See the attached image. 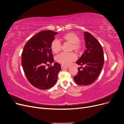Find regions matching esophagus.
I'll return each instance as SVG.
<instances>
[{
    "mask_svg": "<svg viewBox=\"0 0 124 124\" xmlns=\"http://www.w3.org/2000/svg\"><path fill=\"white\" fill-rule=\"evenodd\" d=\"M69 67L67 66H65L64 65H61V68L62 69H65V68H68Z\"/></svg>",
    "mask_w": 124,
    "mask_h": 124,
    "instance_id": "obj_1",
    "label": "esophagus"
}]
</instances>
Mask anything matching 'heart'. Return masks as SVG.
Segmentation results:
<instances>
[{"mask_svg":"<svg viewBox=\"0 0 124 124\" xmlns=\"http://www.w3.org/2000/svg\"><path fill=\"white\" fill-rule=\"evenodd\" d=\"M63 40L65 41L72 44L71 49L77 52L79 51L81 49V44L79 42L80 39L74 32H68L62 37ZM62 45L61 43L57 39L52 41L51 45L52 51L54 53H58L61 50ZM76 55L73 52L70 53H61L56 57V60L64 66H69L73 61L76 60Z\"/></svg>","mask_w":124,"mask_h":124,"instance_id":"obj_1","label":"heart"}]
</instances>
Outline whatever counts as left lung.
<instances>
[{
	"label": "left lung",
	"mask_w": 124,
	"mask_h": 124,
	"mask_svg": "<svg viewBox=\"0 0 124 124\" xmlns=\"http://www.w3.org/2000/svg\"><path fill=\"white\" fill-rule=\"evenodd\" d=\"M86 49L76 64L85 67L78 68L77 75L74 77L78 85H88L93 83L99 76L104 63L103 52L99 42L87 31L84 32ZM83 68L82 70L80 68Z\"/></svg>",
	"instance_id": "8db88e82"
}]
</instances>
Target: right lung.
<instances>
[{"mask_svg": "<svg viewBox=\"0 0 124 124\" xmlns=\"http://www.w3.org/2000/svg\"><path fill=\"white\" fill-rule=\"evenodd\" d=\"M58 33L43 31L31 38L22 53V64L25 75L31 84L40 89L53 87L58 79L61 65L57 62L46 68L54 62L51 45Z\"/></svg>", "mask_w": 124, "mask_h": 124, "instance_id": "add662e5", "label": "right lung"}]
</instances>
